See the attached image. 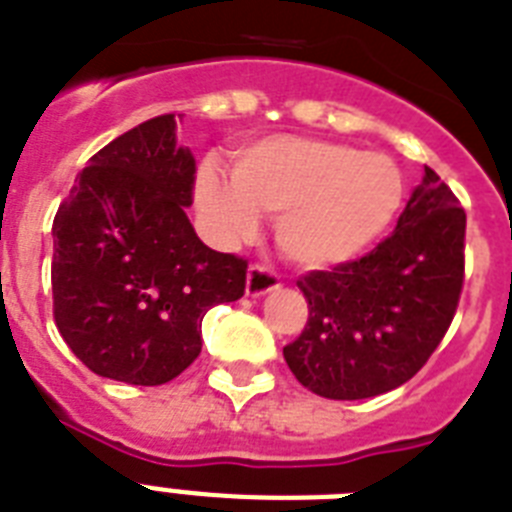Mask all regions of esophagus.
I'll return each instance as SVG.
<instances>
[{"label": "esophagus", "instance_id": "obj_1", "mask_svg": "<svg viewBox=\"0 0 512 512\" xmlns=\"http://www.w3.org/2000/svg\"><path fill=\"white\" fill-rule=\"evenodd\" d=\"M278 286H281V281H278V276L273 270L263 268V265H252V268L247 270V286H244V291H247V296H252V299L270 294V291H276Z\"/></svg>", "mask_w": 512, "mask_h": 512}]
</instances>
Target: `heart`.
Returning a JSON list of instances; mask_svg holds the SVG:
<instances>
[{"label": "heart", "mask_w": 512, "mask_h": 512, "mask_svg": "<svg viewBox=\"0 0 512 512\" xmlns=\"http://www.w3.org/2000/svg\"><path fill=\"white\" fill-rule=\"evenodd\" d=\"M403 176L393 158L317 137L276 135L247 145L229 176L205 163L197 205L223 239H247L260 213L278 216L283 255L322 270L364 255L393 223Z\"/></svg>", "instance_id": "heart-1"}]
</instances>
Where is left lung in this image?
I'll return each mask as SVG.
<instances>
[{
	"mask_svg": "<svg viewBox=\"0 0 512 512\" xmlns=\"http://www.w3.org/2000/svg\"><path fill=\"white\" fill-rule=\"evenodd\" d=\"M463 236L461 203L424 166L385 242L362 260L299 281L309 320L283 349L296 380L333 401L372 398L411 380L453 322Z\"/></svg>",
	"mask_w": 512,
	"mask_h": 512,
	"instance_id": "obj_1",
	"label": "left lung"
}]
</instances>
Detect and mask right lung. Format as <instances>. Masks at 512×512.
<instances>
[{"mask_svg": "<svg viewBox=\"0 0 512 512\" xmlns=\"http://www.w3.org/2000/svg\"><path fill=\"white\" fill-rule=\"evenodd\" d=\"M192 184L195 158L163 114L98 150L59 205L54 320L90 372L174 380L203 349L205 312L242 299L247 263L200 242L187 218Z\"/></svg>", "mask_w": 512, "mask_h": 512, "instance_id": "right-lung-1", "label": "right lung"}]
</instances>
